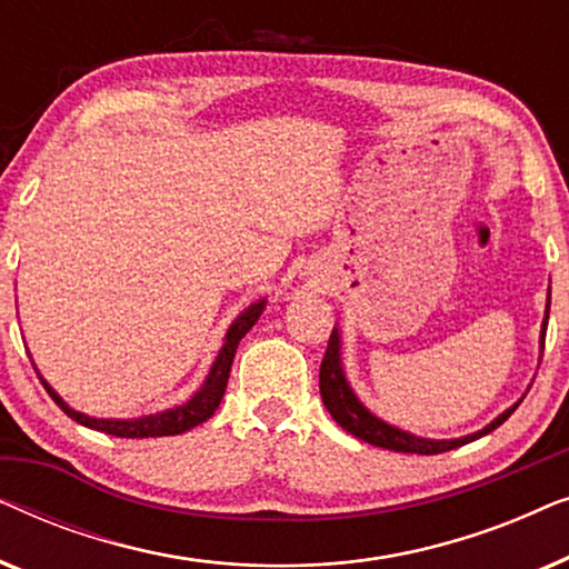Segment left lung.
I'll use <instances>...</instances> for the list:
<instances>
[{
    "instance_id": "1",
    "label": "left lung",
    "mask_w": 569,
    "mask_h": 569,
    "mask_svg": "<svg viewBox=\"0 0 569 569\" xmlns=\"http://www.w3.org/2000/svg\"><path fill=\"white\" fill-rule=\"evenodd\" d=\"M547 318H549V306H547ZM547 318H543V329H541V339L547 337ZM318 388H321V399L323 407L329 409V415L337 419V425L345 427L347 432H352L355 438H360L370 446L386 448V450H396V453H419V456H435V453H446V450L461 448L466 442L481 438V435L492 432L500 427L505 419H508L512 411L518 409L510 407L505 415L495 419L492 425H487L481 432L466 435V438L458 440H425L417 438V435L401 432L396 427L380 422L378 417H372L368 409L357 401V396L349 388L345 372H341V360H339V333L331 331L329 337V347H326L323 362H321V372H318Z\"/></svg>"
}]
</instances>
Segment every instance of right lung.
<instances>
[{
	"mask_svg": "<svg viewBox=\"0 0 569 569\" xmlns=\"http://www.w3.org/2000/svg\"><path fill=\"white\" fill-rule=\"evenodd\" d=\"M263 306H267V300H259L238 316V321L230 326L228 337H224V347L220 349V355H217V360L212 365V370H209L204 386H201V391L193 396L189 403H183V407L160 411V415L139 417V419H96V417H84V415H80V411L69 409L67 403L61 401L57 393H53V388L46 383V380H41V383L46 391H49L51 399L57 401L61 409H64L67 417H72L74 422L90 427V430L113 435V438H166V435H181L186 430H191V427L207 422V419L217 411V407H220L224 388H228L232 357H236L240 339L251 331V326L256 321H259Z\"/></svg>",
	"mask_w": 569,
	"mask_h": 569,
	"instance_id": "obj_1",
	"label": "right lung"
}]
</instances>
